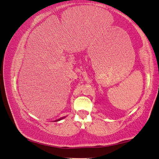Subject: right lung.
Wrapping results in <instances>:
<instances>
[{
  "label": "right lung",
  "instance_id": "add662e5",
  "mask_svg": "<svg viewBox=\"0 0 159 159\" xmlns=\"http://www.w3.org/2000/svg\"><path fill=\"white\" fill-rule=\"evenodd\" d=\"M65 117H61V118H60V119H58V120H56V121H54V122H58V121H60V120H62L63 118H65Z\"/></svg>",
  "mask_w": 159,
  "mask_h": 159
}]
</instances>
